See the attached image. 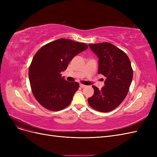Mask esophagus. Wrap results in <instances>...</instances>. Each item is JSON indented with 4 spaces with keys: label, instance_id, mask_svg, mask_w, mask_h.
Here are the masks:
<instances>
[{
    "label": "esophagus",
    "instance_id": "1",
    "mask_svg": "<svg viewBox=\"0 0 157 157\" xmlns=\"http://www.w3.org/2000/svg\"><path fill=\"white\" fill-rule=\"evenodd\" d=\"M80 86L81 88H84V87H86V85H84V84H80Z\"/></svg>",
    "mask_w": 157,
    "mask_h": 157
}]
</instances>
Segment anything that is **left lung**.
<instances>
[{
	"mask_svg": "<svg viewBox=\"0 0 157 157\" xmlns=\"http://www.w3.org/2000/svg\"><path fill=\"white\" fill-rule=\"evenodd\" d=\"M99 58L98 74L106 77L105 86L99 90L93 86L94 94L88 99L95 110L106 113L113 111L124 101L129 91L133 70L129 58L109 42L88 44Z\"/></svg>",
	"mask_w": 157,
	"mask_h": 157,
	"instance_id": "8db88e82",
	"label": "left lung"
}]
</instances>
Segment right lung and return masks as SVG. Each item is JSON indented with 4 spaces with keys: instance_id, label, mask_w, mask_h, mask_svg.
<instances>
[{
    "instance_id": "right-lung-1",
    "label": "right lung",
    "mask_w": 157,
    "mask_h": 157,
    "mask_svg": "<svg viewBox=\"0 0 157 157\" xmlns=\"http://www.w3.org/2000/svg\"><path fill=\"white\" fill-rule=\"evenodd\" d=\"M87 48L85 43L59 39L37 51L29 66V78L33 96L42 107L58 111L71 103L79 84L67 82L61 73L76 55Z\"/></svg>"
}]
</instances>
